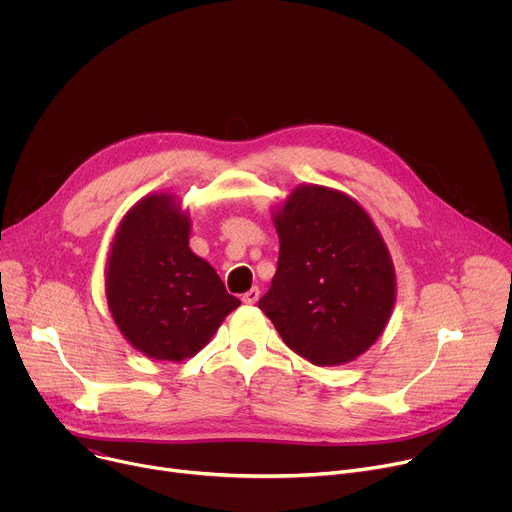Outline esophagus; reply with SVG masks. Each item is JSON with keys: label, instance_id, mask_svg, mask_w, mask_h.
<instances>
[{"label": "esophagus", "instance_id": "34e87169", "mask_svg": "<svg viewBox=\"0 0 512 512\" xmlns=\"http://www.w3.org/2000/svg\"><path fill=\"white\" fill-rule=\"evenodd\" d=\"M259 298H261V291H259V287H251L247 294H243V302L245 304H249V306H253V304H257L259 302Z\"/></svg>", "mask_w": 512, "mask_h": 512}]
</instances>
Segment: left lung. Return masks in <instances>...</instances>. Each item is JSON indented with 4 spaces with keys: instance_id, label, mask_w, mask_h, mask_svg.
<instances>
[{
    "instance_id": "8db88e82",
    "label": "left lung",
    "mask_w": 512,
    "mask_h": 512,
    "mask_svg": "<svg viewBox=\"0 0 512 512\" xmlns=\"http://www.w3.org/2000/svg\"><path fill=\"white\" fill-rule=\"evenodd\" d=\"M277 271L259 310L318 367L367 352L397 298L395 267L373 218L348 194L302 184L273 212Z\"/></svg>"
}]
</instances>
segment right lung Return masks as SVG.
Returning a JSON list of instances; mask_svg holds the SVG:
<instances>
[{"label":"right lung","mask_w":512,"mask_h":512,"mask_svg":"<svg viewBox=\"0 0 512 512\" xmlns=\"http://www.w3.org/2000/svg\"><path fill=\"white\" fill-rule=\"evenodd\" d=\"M190 216L174 194L133 204L105 267L109 312L125 340L154 360L194 356L241 306L214 267L188 247Z\"/></svg>","instance_id":"add662e5"}]
</instances>
